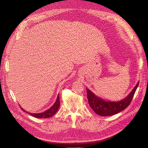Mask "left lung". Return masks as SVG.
I'll return each mask as SVG.
<instances>
[{
  "label": "left lung",
  "instance_id": "obj_1",
  "mask_svg": "<svg viewBox=\"0 0 148 148\" xmlns=\"http://www.w3.org/2000/svg\"><path fill=\"white\" fill-rule=\"evenodd\" d=\"M138 85L139 82L126 97L117 101H109L103 99L101 97L96 96L91 90L86 88L89 105L96 114L100 116L107 117L117 114L126 109L130 104Z\"/></svg>",
  "mask_w": 148,
  "mask_h": 148
}]
</instances>
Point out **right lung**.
Listing matches in <instances>:
<instances>
[{
	"label": "right lung",
	"mask_w": 148,
	"mask_h": 148,
	"mask_svg": "<svg viewBox=\"0 0 148 148\" xmlns=\"http://www.w3.org/2000/svg\"><path fill=\"white\" fill-rule=\"evenodd\" d=\"M60 107V99H59V96L58 95L57 100L56 101V102L54 103L51 108H49L48 110L43 112L41 113H30L26 111L25 110H24L22 107H21V109L23 110V112H25L27 114H29V115H31V116H33L34 117L36 118H38V119H47V118H50L52 116L54 115L59 110Z\"/></svg>",
	"instance_id": "add662e5"
}]
</instances>
